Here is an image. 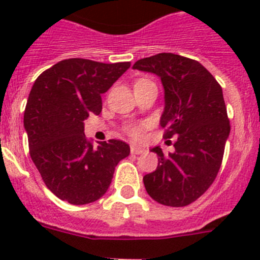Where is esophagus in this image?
Returning <instances> with one entry per match:
<instances>
[{"label":"esophagus","mask_w":260,"mask_h":260,"mask_svg":"<svg viewBox=\"0 0 260 260\" xmlns=\"http://www.w3.org/2000/svg\"><path fill=\"white\" fill-rule=\"evenodd\" d=\"M130 151H132L133 155H142V153L146 152L144 148H142V147H137V146H132Z\"/></svg>","instance_id":"esophagus-1"}]
</instances>
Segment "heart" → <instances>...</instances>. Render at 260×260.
I'll list each match as a JSON object with an SVG mask.
<instances>
[{
  "mask_svg": "<svg viewBox=\"0 0 260 260\" xmlns=\"http://www.w3.org/2000/svg\"><path fill=\"white\" fill-rule=\"evenodd\" d=\"M144 132H146V125L144 123H133V125H128L125 127L126 134L130 138H133V139H135V141L142 139V137L144 135Z\"/></svg>",
  "mask_w": 260,
  "mask_h": 260,
  "instance_id": "obj_1",
  "label": "heart"
}]
</instances>
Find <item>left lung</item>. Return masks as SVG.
I'll list each match as a JSON object with an SVG mask.
<instances>
[{
  "label": "left lung",
  "mask_w": 260,
  "mask_h": 260,
  "mask_svg": "<svg viewBox=\"0 0 260 260\" xmlns=\"http://www.w3.org/2000/svg\"><path fill=\"white\" fill-rule=\"evenodd\" d=\"M133 69L160 77L165 91L160 125L165 139L176 137L173 153L151 150L158 164L143 177L147 192L164 206H189L207 191L221 167L231 132L221 86L198 61L173 53L138 59Z\"/></svg>",
  "instance_id": "8db88e82"
}]
</instances>
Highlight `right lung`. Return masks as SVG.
<instances>
[{
    "mask_svg": "<svg viewBox=\"0 0 260 260\" xmlns=\"http://www.w3.org/2000/svg\"><path fill=\"white\" fill-rule=\"evenodd\" d=\"M128 68L130 62L69 58L41 73L32 86L24 109L29 155L61 201L80 206L102 198L114 168L130 153L125 142L110 139L95 148L84 135V121L102 112V93Z\"/></svg>",
    "mask_w": 260,
    "mask_h": 260,
    "instance_id": "right-lung-1",
    "label": "right lung"
}]
</instances>
